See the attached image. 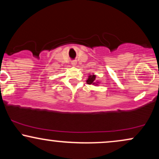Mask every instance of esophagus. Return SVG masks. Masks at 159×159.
I'll list each match as a JSON object with an SVG mask.
<instances>
[{"label":"esophagus","mask_w":159,"mask_h":159,"mask_svg":"<svg viewBox=\"0 0 159 159\" xmlns=\"http://www.w3.org/2000/svg\"><path fill=\"white\" fill-rule=\"evenodd\" d=\"M76 63H77V62H76L75 61H72V64L73 65V66H75V65H76Z\"/></svg>","instance_id":"esophagus-1"}]
</instances>
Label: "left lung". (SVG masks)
Masks as SVG:
<instances>
[{
    "instance_id": "left-lung-1",
    "label": "left lung",
    "mask_w": 159,
    "mask_h": 159,
    "mask_svg": "<svg viewBox=\"0 0 159 159\" xmlns=\"http://www.w3.org/2000/svg\"><path fill=\"white\" fill-rule=\"evenodd\" d=\"M95 81H96V75H90L88 77V79L87 80V83L88 84H96L95 83Z\"/></svg>"
}]
</instances>
